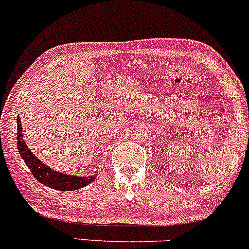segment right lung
<instances>
[{"label": "right lung", "instance_id": "1", "mask_svg": "<svg viewBox=\"0 0 249 249\" xmlns=\"http://www.w3.org/2000/svg\"><path fill=\"white\" fill-rule=\"evenodd\" d=\"M17 148H18L19 156L22 157L25 165L31 171L33 176L39 182L45 186L53 188L58 191H75L85 187L91 184L97 178V174H91L88 177H77L71 174H65L59 171H55L42 162L38 158L29 150L23 141V133H22L21 119L17 118Z\"/></svg>", "mask_w": 249, "mask_h": 249}]
</instances>
